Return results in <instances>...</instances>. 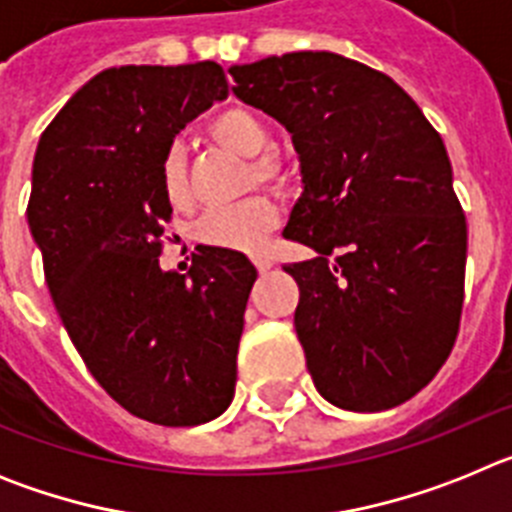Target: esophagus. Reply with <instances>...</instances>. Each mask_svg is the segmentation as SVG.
I'll return each instance as SVG.
<instances>
[{
	"label": "esophagus",
	"mask_w": 512,
	"mask_h": 512,
	"mask_svg": "<svg viewBox=\"0 0 512 512\" xmlns=\"http://www.w3.org/2000/svg\"><path fill=\"white\" fill-rule=\"evenodd\" d=\"M253 264H256V269H259L261 274H266V271H271L274 261H271L266 253H253Z\"/></svg>",
	"instance_id": "esophagus-1"
}]
</instances>
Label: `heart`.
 <instances>
[{
	"mask_svg": "<svg viewBox=\"0 0 512 512\" xmlns=\"http://www.w3.org/2000/svg\"><path fill=\"white\" fill-rule=\"evenodd\" d=\"M212 138L228 151L238 153L243 158H256L266 151L269 146V130L264 122L256 115L246 110H228L210 125ZM253 174L264 179V182H274L282 179V171L274 161L261 158L253 164ZM161 187H164L166 200L171 205H184L189 200L187 176H184L182 156L176 148H171L164 156L161 164ZM279 223V207L274 205L271 197L266 194H256L248 200L238 202L230 207H217L210 210L200 223V238L210 246L233 248V251H256L261 243L266 241V235L277 228Z\"/></svg>",
	"mask_w": 512,
	"mask_h": 512,
	"instance_id": "heart-1",
	"label": "heart"
}]
</instances>
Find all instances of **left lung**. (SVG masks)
Instances as JSON below:
<instances>
[{"label": "left lung", "mask_w": 512, "mask_h": 512, "mask_svg": "<svg viewBox=\"0 0 512 512\" xmlns=\"http://www.w3.org/2000/svg\"><path fill=\"white\" fill-rule=\"evenodd\" d=\"M233 94L292 135L302 194L284 235L315 256L295 330L320 395L341 410L402 405L459 333L467 220L441 135L387 74L330 51L230 66Z\"/></svg>", "instance_id": "1"}]
</instances>
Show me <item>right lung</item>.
I'll return each mask as SVG.
<instances>
[{
  "label": "right lung",
  "instance_id": "1",
  "mask_svg": "<svg viewBox=\"0 0 512 512\" xmlns=\"http://www.w3.org/2000/svg\"><path fill=\"white\" fill-rule=\"evenodd\" d=\"M225 97L212 61L107 69L35 148L27 225L63 328L104 392L158 425L207 423L233 402L256 266L215 246L187 274L158 264L164 156Z\"/></svg>",
  "mask_w": 512,
  "mask_h": 512
}]
</instances>
